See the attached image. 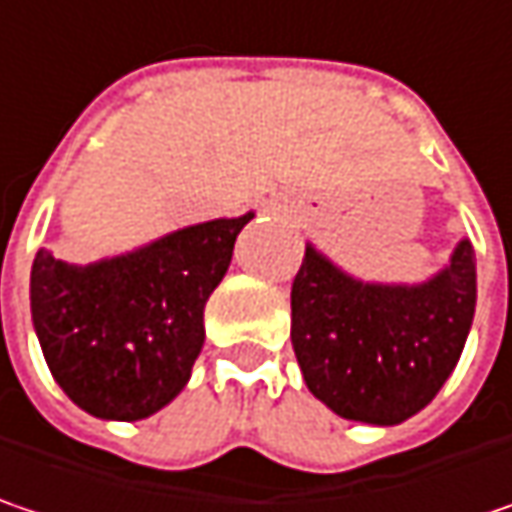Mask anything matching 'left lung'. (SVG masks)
Returning <instances> with one entry per match:
<instances>
[{"instance_id":"left-lung-1","label":"left lung","mask_w":512,"mask_h":512,"mask_svg":"<svg viewBox=\"0 0 512 512\" xmlns=\"http://www.w3.org/2000/svg\"><path fill=\"white\" fill-rule=\"evenodd\" d=\"M475 314V253L422 285H376L306 247L291 285V344L309 390L344 420L396 425L452 376Z\"/></svg>"}]
</instances>
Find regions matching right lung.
Here are the masks:
<instances>
[{
    "mask_svg": "<svg viewBox=\"0 0 512 512\" xmlns=\"http://www.w3.org/2000/svg\"><path fill=\"white\" fill-rule=\"evenodd\" d=\"M241 218H218L87 268L40 250L31 317L63 393L101 420H145L192 376L203 306L224 279Z\"/></svg>",
    "mask_w": 512,
    "mask_h": 512,
    "instance_id": "right-lung-1",
    "label": "right lung"
}]
</instances>
